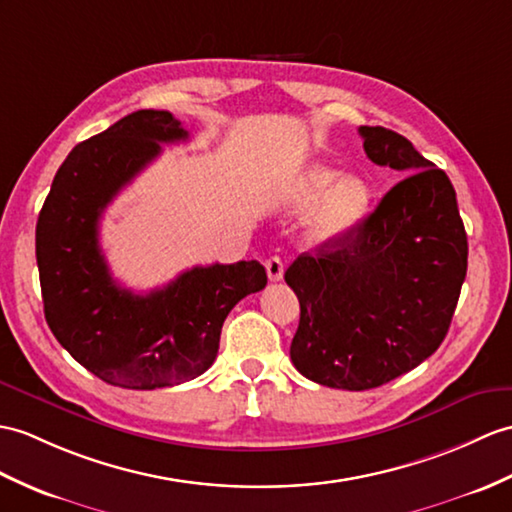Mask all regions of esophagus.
<instances>
[{
  "instance_id": "esophagus-1",
  "label": "esophagus",
  "mask_w": 512,
  "mask_h": 512,
  "mask_svg": "<svg viewBox=\"0 0 512 512\" xmlns=\"http://www.w3.org/2000/svg\"><path fill=\"white\" fill-rule=\"evenodd\" d=\"M266 272L270 281H281L283 279V261L281 257H270L266 259Z\"/></svg>"
}]
</instances>
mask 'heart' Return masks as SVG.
<instances>
[{
  "label": "heart",
  "mask_w": 512,
  "mask_h": 512,
  "mask_svg": "<svg viewBox=\"0 0 512 512\" xmlns=\"http://www.w3.org/2000/svg\"><path fill=\"white\" fill-rule=\"evenodd\" d=\"M288 211H305V237L312 244H334L347 237L366 216L371 189L360 174H342L325 163L296 172L281 194Z\"/></svg>",
  "instance_id": "b5f03b06"
}]
</instances>
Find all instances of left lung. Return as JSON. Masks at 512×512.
<instances>
[{"label": "left lung", "mask_w": 512, "mask_h": 512, "mask_svg": "<svg viewBox=\"0 0 512 512\" xmlns=\"http://www.w3.org/2000/svg\"><path fill=\"white\" fill-rule=\"evenodd\" d=\"M366 157L406 174L347 237L285 270L301 320L290 358L316 384L368 390L441 347L467 277L454 185L382 126H360Z\"/></svg>", "instance_id": "obj_1"}]
</instances>
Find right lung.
Instances as JSON below:
<instances>
[{
    "instance_id": "obj_1",
    "label": "right lung",
    "mask_w": 512,
    "mask_h": 512,
    "mask_svg": "<svg viewBox=\"0 0 512 512\" xmlns=\"http://www.w3.org/2000/svg\"><path fill=\"white\" fill-rule=\"evenodd\" d=\"M185 139L170 111L122 117L67 154L39 213L45 320L71 358L106 384L154 390L202 375L218 355L224 318L268 283L255 259L196 266L148 294L111 277L98 240L104 209L161 144Z\"/></svg>"
}]
</instances>
